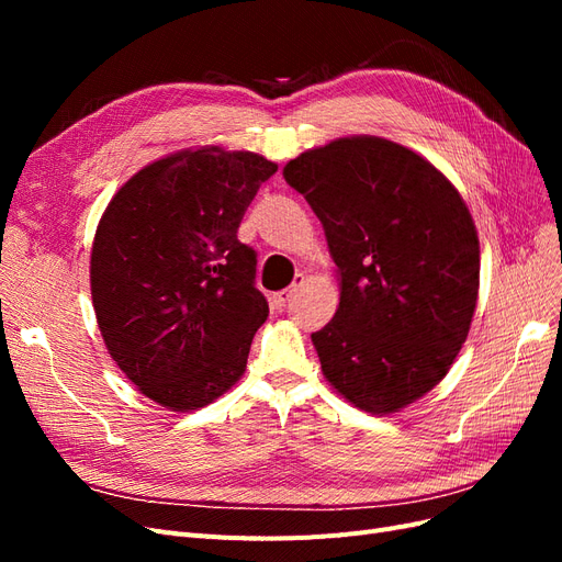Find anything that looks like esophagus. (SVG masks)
Returning a JSON list of instances; mask_svg holds the SVG:
<instances>
[{"mask_svg": "<svg viewBox=\"0 0 562 562\" xmlns=\"http://www.w3.org/2000/svg\"><path fill=\"white\" fill-rule=\"evenodd\" d=\"M302 283H304V277H297V279H295V283H293L291 288H288V291H281V293H274V295H271V304H274L277 310H283L285 304H288V300H291V297L295 295V291H297V288H300Z\"/></svg>", "mask_w": 562, "mask_h": 562, "instance_id": "esophagus-1", "label": "esophagus"}]
</instances>
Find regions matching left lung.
Segmentation results:
<instances>
[{"label":"left lung","instance_id":"obj_1","mask_svg":"<svg viewBox=\"0 0 562 562\" xmlns=\"http://www.w3.org/2000/svg\"><path fill=\"white\" fill-rule=\"evenodd\" d=\"M326 232L339 307L312 333L326 380L372 415L448 375L479 300V234L452 182L398 143L353 135L283 168Z\"/></svg>","mask_w":562,"mask_h":562}]
</instances>
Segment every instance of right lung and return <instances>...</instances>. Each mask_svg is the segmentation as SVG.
<instances>
[{"mask_svg": "<svg viewBox=\"0 0 562 562\" xmlns=\"http://www.w3.org/2000/svg\"><path fill=\"white\" fill-rule=\"evenodd\" d=\"M277 164L201 147L145 166L114 194L91 248L108 351L147 398L187 413L244 375L269 304L239 225Z\"/></svg>", "mask_w": 562, "mask_h": 562, "instance_id": "right-lung-1", "label": "right lung"}]
</instances>
